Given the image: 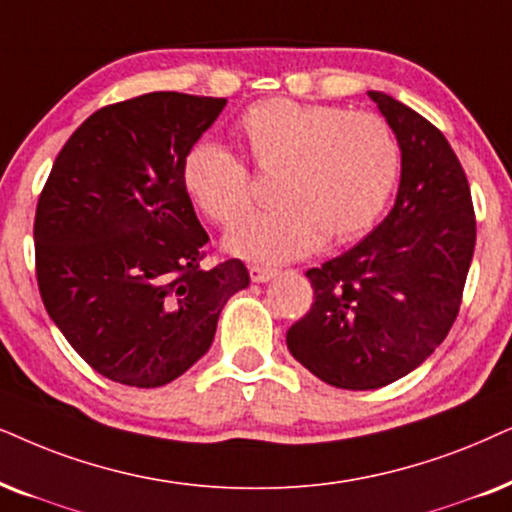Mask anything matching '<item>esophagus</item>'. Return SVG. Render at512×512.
Here are the masks:
<instances>
[{
    "mask_svg": "<svg viewBox=\"0 0 512 512\" xmlns=\"http://www.w3.org/2000/svg\"><path fill=\"white\" fill-rule=\"evenodd\" d=\"M249 275L254 282H270L272 277L277 275L275 268H268V265H251Z\"/></svg>",
    "mask_w": 512,
    "mask_h": 512,
    "instance_id": "esophagus-1",
    "label": "esophagus"
}]
</instances>
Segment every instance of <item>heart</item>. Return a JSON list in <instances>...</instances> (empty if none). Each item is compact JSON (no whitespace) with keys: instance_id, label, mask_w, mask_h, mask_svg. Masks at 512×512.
<instances>
[{"instance_id":"b5f03b06","label":"heart","mask_w":512,"mask_h":512,"mask_svg":"<svg viewBox=\"0 0 512 512\" xmlns=\"http://www.w3.org/2000/svg\"><path fill=\"white\" fill-rule=\"evenodd\" d=\"M237 134L261 169H282L272 209L244 216L225 235L232 254L284 263L313 254L327 237L362 235L386 207L400 171V148L386 119L367 110L268 98L244 112ZM183 185L214 223L230 225L254 202L240 157L199 141L183 159Z\"/></svg>"}]
</instances>
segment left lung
Returning a JSON list of instances; mask_svg holds the SVG:
<instances>
[{
  "label": "left lung",
  "instance_id": "8db88e82",
  "mask_svg": "<svg viewBox=\"0 0 512 512\" xmlns=\"http://www.w3.org/2000/svg\"><path fill=\"white\" fill-rule=\"evenodd\" d=\"M402 152L390 214L360 244L305 272L315 303L287 331L289 353L334 388L407 376L447 338L475 251L466 171L442 131L369 91Z\"/></svg>",
  "mask_w": 512,
  "mask_h": 512
}]
</instances>
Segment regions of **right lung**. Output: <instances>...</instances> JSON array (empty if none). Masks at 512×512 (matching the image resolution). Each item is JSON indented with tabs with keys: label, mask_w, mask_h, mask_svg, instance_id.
Masks as SVG:
<instances>
[{
	"label": "right lung",
	"mask_w": 512,
	"mask_h": 512,
	"mask_svg": "<svg viewBox=\"0 0 512 512\" xmlns=\"http://www.w3.org/2000/svg\"><path fill=\"white\" fill-rule=\"evenodd\" d=\"M225 98L155 91L105 105L58 152L37 202L46 313L98 374L167 386L211 348L218 315L249 287L240 258L199 268L209 235L183 159Z\"/></svg>",
	"instance_id": "obj_1"
}]
</instances>
